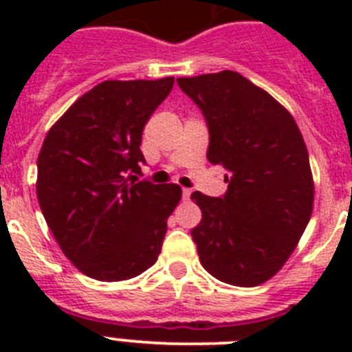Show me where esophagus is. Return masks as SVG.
Instances as JSON below:
<instances>
[{
  "label": "esophagus",
  "mask_w": 352,
  "mask_h": 352,
  "mask_svg": "<svg viewBox=\"0 0 352 352\" xmlns=\"http://www.w3.org/2000/svg\"><path fill=\"white\" fill-rule=\"evenodd\" d=\"M182 195H183V201H188V199H190V195H192V190H190V188H183Z\"/></svg>",
  "instance_id": "34e87169"
}]
</instances>
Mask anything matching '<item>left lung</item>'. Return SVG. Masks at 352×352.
<instances>
[{"label": "left lung", "mask_w": 352, "mask_h": 352, "mask_svg": "<svg viewBox=\"0 0 352 352\" xmlns=\"http://www.w3.org/2000/svg\"><path fill=\"white\" fill-rule=\"evenodd\" d=\"M178 84L203 111L208 160L229 173L222 197L192 194L203 211L192 229L201 264L226 284H264L289 259L312 214L303 135L284 105L238 72L182 77Z\"/></svg>", "instance_id": "obj_1"}]
</instances>
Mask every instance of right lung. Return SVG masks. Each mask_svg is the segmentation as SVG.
Segmentation results:
<instances>
[{
	"label": "right lung",
	"mask_w": 352,
	"mask_h": 352,
	"mask_svg": "<svg viewBox=\"0 0 352 352\" xmlns=\"http://www.w3.org/2000/svg\"><path fill=\"white\" fill-rule=\"evenodd\" d=\"M173 84L174 77L104 80L43 139L40 210L65 256L95 280H129L158 259L182 188L129 179L144 164L142 129Z\"/></svg>",
	"instance_id": "right-lung-1"
}]
</instances>
